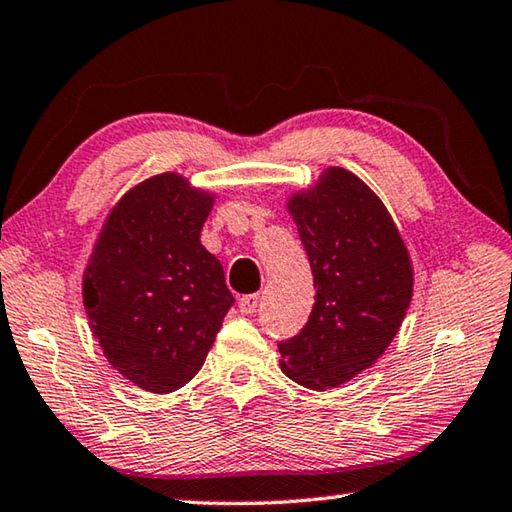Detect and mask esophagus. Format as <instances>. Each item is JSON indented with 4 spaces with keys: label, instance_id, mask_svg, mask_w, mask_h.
<instances>
[{
    "label": "esophagus",
    "instance_id": "34e87169",
    "mask_svg": "<svg viewBox=\"0 0 512 512\" xmlns=\"http://www.w3.org/2000/svg\"><path fill=\"white\" fill-rule=\"evenodd\" d=\"M259 305V296L257 293H250V296H241L239 298V311L241 314H253Z\"/></svg>",
    "mask_w": 512,
    "mask_h": 512
}]
</instances>
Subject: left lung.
Returning <instances> with one entry per match:
<instances>
[{
	"label": "left lung",
	"instance_id": "8db88e82",
	"mask_svg": "<svg viewBox=\"0 0 512 512\" xmlns=\"http://www.w3.org/2000/svg\"><path fill=\"white\" fill-rule=\"evenodd\" d=\"M309 255L316 302L305 329L277 345L280 368L311 391L368 370L400 332L413 298L409 248L386 205L343 167L287 198Z\"/></svg>",
	"mask_w": 512,
	"mask_h": 512
}]
</instances>
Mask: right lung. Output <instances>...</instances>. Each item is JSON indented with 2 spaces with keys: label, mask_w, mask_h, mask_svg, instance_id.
I'll return each mask as SVG.
<instances>
[{
  "label": "right lung",
  "mask_w": 512,
  "mask_h": 512,
  "mask_svg": "<svg viewBox=\"0 0 512 512\" xmlns=\"http://www.w3.org/2000/svg\"><path fill=\"white\" fill-rule=\"evenodd\" d=\"M214 198L183 173H158L110 207L92 246L83 271L92 336L142 391L173 393L194 379L235 302L201 244Z\"/></svg>",
  "instance_id": "1"
}]
</instances>
